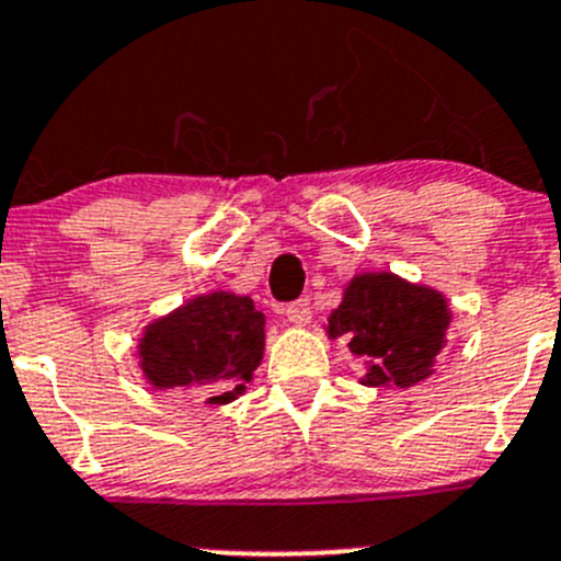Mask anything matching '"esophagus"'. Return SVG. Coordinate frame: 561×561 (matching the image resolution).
Masks as SVG:
<instances>
[{"label": "esophagus", "instance_id": "34e87169", "mask_svg": "<svg viewBox=\"0 0 561 561\" xmlns=\"http://www.w3.org/2000/svg\"><path fill=\"white\" fill-rule=\"evenodd\" d=\"M285 318L290 320L293 325H307L309 320H312V307H309L307 298H301V301H293V304H287Z\"/></svg>", "mask_w": 561, "mask_h": 561}]
</instances>
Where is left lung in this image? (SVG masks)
<instances>
[{
  "label": "left lung",
  "instance_id": "1",
  "mask_svg": "<svg viewBox=\"0 0 561 561\" xmlns=\"http://www.w3.org/2000/svg\"><path fill=\"white\" fill-rule=\"evenodd\" d=\"M449 323L453 309L442 290L391 271H362L342 287L325 334L345 336L351 356L362 358L358 383L408 389L436 373Z\"/></svg>",
  "mask_w": 561,
  "mask_h": 561
}]
</instances>
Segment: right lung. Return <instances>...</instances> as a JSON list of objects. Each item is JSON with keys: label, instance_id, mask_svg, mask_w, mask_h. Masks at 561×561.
Returning <instances> with one entry per match:
<instances>
[{"label": "right lung", "instance_id": "add662e5", "mask_svg": "<svg viewBox=\"0 0 561 561\" xmlns=\"http://www.w3.org/2000/svg\"><path fill=\"white\" fill-rule=\"evenodd\" d=\"M263 351L265 314L232 290L188 298L136 340L139 369L153 389L199 391L221 405L247 391Z\"/></svg>", "mask_w": 561, "mask_h": 561}]
</instances>
